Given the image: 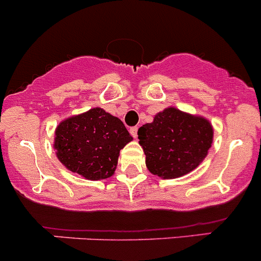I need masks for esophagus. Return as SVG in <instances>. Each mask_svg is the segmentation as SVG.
Here are the masks:
<instances>
[{"instance_id":"obj_1","label":"esophagus","mask_w":261,"mask_h":261,"mask_svg":"<svg viewBox=\"0 0 261 261\" xmlns=\"http://www.w3.org/2000/svg\"><path fill=\"white\" fill-rule=\"evenodd\" d=\"M129 132H130V135H132L133 138H137V132H138V128L137 126H132V128L129 129Z\"/></svg>"}]
</instances>
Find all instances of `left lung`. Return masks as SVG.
<instances>
[{
  "mask_svg": "<svg viewBox=\"0 0 261 261\" xmlns=\"http://www.w3.org/2000/svg\"><path fill=\"white\" fill-rule=\"evenodd\" d=\"M214 138L212 123L201 115L173 106L153 116L138 129V142L146 166L163 179L183 177L196 169L207 155Z\"/></svg>",
  "mask_w": 261,
  "mask_h": 261,
  "instance_id": "8db88e82",
  "label": "left lung"
}]
</instances>
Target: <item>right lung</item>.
<instances>
[{"mask_svg":"<svg viewBox=\"0 0 261 261\" xmlns=\"http://www.w3.org/2000/svg\"><path fill=\"white\" fill-rule=\"evenodd\" d=\"M132 140L120 119L93 108L60 121L54 148L66 169L86 179L101 180L115 173L120 150Z\"/></svg>","mask_w":261,"mask_h":261,"instance_id":"obj_1","label":"right lung"}]
</instances>
